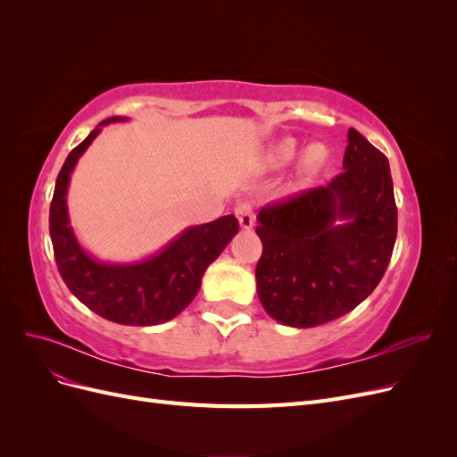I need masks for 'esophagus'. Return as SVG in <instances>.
I'll return each instance as SVG.
<instances>
[{"label":"esophagus","mask_w":457,"mask_h":457,"mask_svg":"<svg viewBox=\"0 0 457 457\" xmlns=\"http://www.w3.org/2000/svg\"><path fill=\"white\" fill-rule=\"evenodd\" d=\"M234 213H237V219H238V223H240L242 228L247 230V228L253 227L255 217H253V207L250 204H247V202L238 204L237 210H234Z\"/></svg>","instance_id":"1"}]
</instances>
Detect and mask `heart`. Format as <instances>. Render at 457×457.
Masks as SVG:
<instances>
[{
    "label": "heart",
    "mask_w": 457,
    "mask_h": 457,
    "mask_svg": "<svg viewBox=\"0 0 457 457\" xmlns=\"http://www.w3.org/2000/svg\"><path fill=\"white\" fill-rule=\"evenodd\" d=\"M295 152H297L295 139H289L287 137V139H282L280 143H276L270 148L267 162L272 165V168H280V165L287 163L295 156ZM328 158H329V152L322 143H314V145L307 146L299 160V168H297L299 177L303 179V181H311V179H314L326 168Z\"/></svg>",
    "instance_id": "b5f03b06"
}]
</instances>
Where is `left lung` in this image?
<instances>
[{
  "instance_id": "obj_1",
  "label": "left lung",
  "mask_w": 457,
  "mask_h": 457,
  "mask_svg": "<svg viewBox=\"0 0 457 457\" xmlns=\"http://www.w3.org/2000/svg\"><path fill=\"white\" fill-rule=\"evenodd\" d=\"M343 171L326 187L262 207L257 295L276 322L314 328L376 289L396 240L389 160L349 129Z\"/></svg>"
}]
</instances>
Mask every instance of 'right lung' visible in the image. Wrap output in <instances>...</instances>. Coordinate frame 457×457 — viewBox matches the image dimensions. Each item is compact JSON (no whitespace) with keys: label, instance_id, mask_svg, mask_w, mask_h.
Here are the masks:
<instances>
[{"label":"right lung","instance_id":"add662e5","mask_svg":"<svg viewBox=\"0 0 457 457\" xmlns=\"http://www.w3.org/2000/svg\"><path fill=\"white\" fill-rule=\"evenodd\" d=\"M128 118L101 121L71 154L57 177L49 210V234L54 261L68 289L87 309L110 322L126 326H156L188 307L202 286L205 269L238 232L234 215L185 228L162 252L135 262H104L89 255L71 227L68 183L81 154L103 126Z\"/></svg>","mask_w":457,"mask_h":457}]
</instances>
